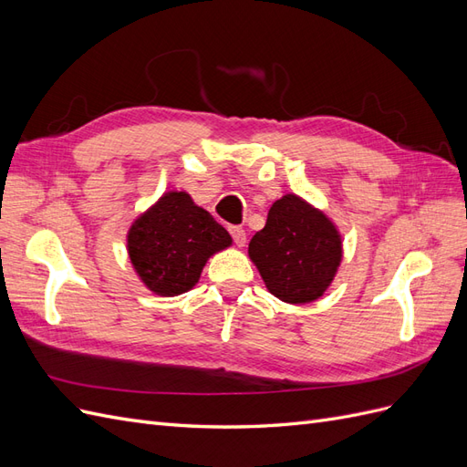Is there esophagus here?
I'll return each mask as SVG.
<instances>
[{"label": "esophagus", "instance_id": "esophagus-1", "mask_svg": "<svg viewBox=\"0 0 467 467\" xmlns=\"http://www.w3.org/2000/svg\"><path fill=\"white\" fill-rule=\"evenodd\" d=\"M230 234H232L237 247H244L247 244V234L244 228H237V225H234V228H230Z\"/></svg>", "mask_w": 467, "mask_h": 467}]
</instances>
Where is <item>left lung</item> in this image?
Instances as JSON below:
<instances>
[{
    "label": "left lung",
    "instance_id": "8db88e82",
    "mask_svg": "<svg viewBox=\"0 0 467 467\" xmlns=\"http://www.w3.org/2000/svg\"><path fill=\"white\" fill-rule=\"evenodd\" d=\"M249 259L278 300L309 304L331 286L343 259V239L319 208L298 194H285L249 242Z\"/></svg>",
    "mask_w": 467,
    "mask_h": 467
}]
</instances>
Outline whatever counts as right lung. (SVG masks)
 <instances>
[{"label":"right lung","mask_w":467,"mask_h":467,"mask_svg":"<svg viewBox=\"0 0 467 467\" xmlns=\"http://www.w3.org/2000/svg\"><path fill=\"white\" fill-rule=\"evenodd\" d=\"M232 237L185 191H169L140 214L126 235L136 275L158 296L189 292L206 261L228 249Z\"/></svg>","instance_id":"1"}]
</instances>
